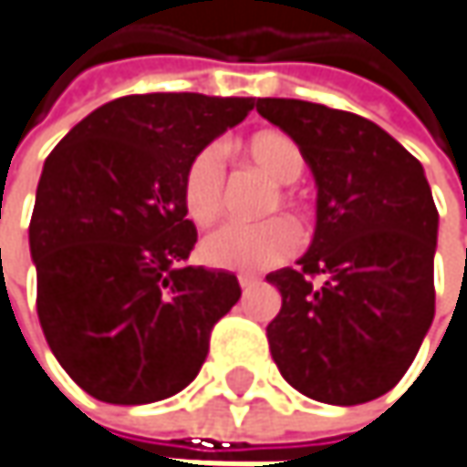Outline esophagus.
I'll return each instance as SVG.
<instances>
[{
    "mask_svg": "<svg viewBox=\"0 0 467 467\" xmlns=\"http://www.w3.org/2000/svg\"><path fill=\"white\" fill-rule=\"evenodd\" d=\"M237 283H240V288L248 293V290L254 288V285H256L259 280H256V277H248V275H240V277H237Z\"/></svg>",
    "mask_w": 467,
    "mask_h": 467,
    "instance_id": "obj_1",
    "label": "esophagus"
}]
</instances>
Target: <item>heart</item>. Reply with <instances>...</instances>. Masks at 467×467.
<instances>
[{"label":"heart","instance_id":"heart-1","mask_svg":"<svg viewBox=\"0 0 467 467\" xmlns=\"http://www.w3.org/2000/svg\"><path fill=\"white\" fill-rule=\"evenodd\" d=\"M237 148L277 184H293L306 169L301 148L277 129L256 131L248 140H243ZM182 201L187 216L195 224H211L222 213L224 166L216 148L198 150L187 163V171L182 179ZM277 208H285L288 213L298 216L304 211V203L290 187H277L275 195L266 201L264 213H275ZM296 248H298V230L285 216H269L256 224L227 222L216 227L201 243V259L213 269L254 272L285 261L296 254Z\"/></svg>","mask_w":467,"mask_h":467}]
</instances>
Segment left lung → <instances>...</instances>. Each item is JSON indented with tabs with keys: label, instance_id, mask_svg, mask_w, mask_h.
<instances>
[{
	"label": "left lung",
	"instance_id": "8db88e82",
	"mask_svg": "<svg viewBox=\"0 0 467 467\" xmlns=\"http://www.w3.org/2000/svg\"><path fill=\"white\" fill-rule=\"evenodd\" d=\"M317 182V230L298 269L266 280L283 309L266 325L275 365L304 397L362 404L412 365L433 322L439 211L423 166L368 119L259 97Z\"/></svg>",
	"mask_w": 467,
	"mask_h": 467
}]
</instances>
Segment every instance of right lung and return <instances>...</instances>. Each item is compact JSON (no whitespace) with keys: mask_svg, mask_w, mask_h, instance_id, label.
Masks as SVG:
<instances>
[{"mask_svg":"<svg viewBox=\"0 0 467 467\" xmlns=\"http://www.w3.org/2000/svg\"><path fill=\"white\" fill-rule=\"evenodd\" d=\"M254 97H119L44 161L28 227L36 312L63 370L108 404L174 397L206 362L237 277L187 266L198 243L182 201L192 155L240 124Z\"/></svg>","mask_w":467,"mask_h":467,"instance_id":"obj_1","label":"right lung"}]
</instances>
